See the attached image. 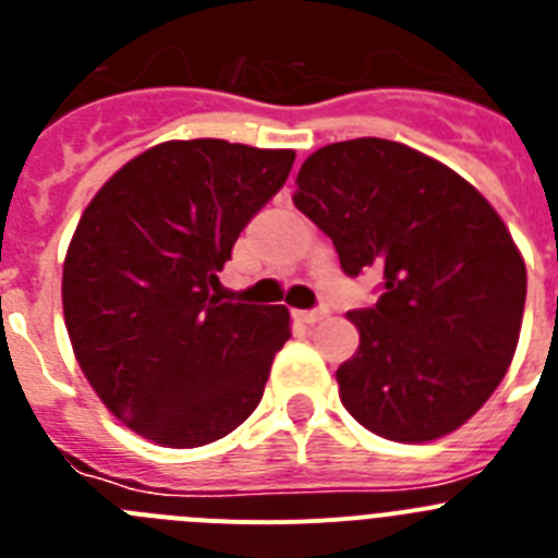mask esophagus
<instances>
[{"label":"esophagus","instance_id":"34e87169","mask_svg":"<svg viewBox=\"0 0 558 558\" xmlns=\"http://www.w3.org/2000/svg\"><path fill=\"white\" fill-rule=\"evenodd\" d=\"M324 318H327V310L324 307L302 310V313H299V322H304V324H318V322H324Z\"/></svg>","mask_w":558,"mask_h":558}]
</instances>
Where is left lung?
<instances>
[{
    "mask_svg": "<svg viewBox=\"0 0 558 558\" xmlns=\"http://www.w3.org/2000/svg\"><path fill=\"white\" fill-rule=\"evenodd\" d=\"M295 184L343 274L383 270L377 304L349 313L360 347L335 372L343 408L391 441L461 427L520 338L525 263L500 215L441 161L374 136L315 150Z\"/></svg>",
    "mask_w": 558,
    "mask_h": 558,
    "instance_id": "8db88e82",
    "label": "left lung"
}]
</instances>
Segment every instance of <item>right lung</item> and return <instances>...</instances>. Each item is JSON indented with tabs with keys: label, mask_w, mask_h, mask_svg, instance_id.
I'll return each instance as SVG.
<instances>
[{
	"label": "right lung",
	"mask_w": 558,
	"mask_h": 558,
	"mask_svg": "<svg viewBox=\"0 0 558 558\" xmlns=\"http://www.w3.org/2000/svg\"><path fill=\"white\" fill-rule=\"evenodd\" d=\"M293 150L165 142L117 170L63 263V318L102 405L161 447L243 425L290 338L288 307L211 293L236 236L290 175Z\"/></svg>",
	"instance_id": "right-lung-1"
}]
</instances>
